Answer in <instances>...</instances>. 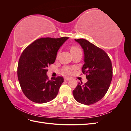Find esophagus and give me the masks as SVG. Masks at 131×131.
Segmentation results:
<instances>
[{
    "mask_svg": "<svg viewBox=\"0 0 131 131\" xmlns=\"http://www.w3.org/2000/svg\"><path fill=\"white\" fill-rule=\"evenodd\" d=\"M70 79H71V78H69V77H65L64 78V80H66V81H68V80H70Z\"/></svg>",
    "mask_w": 131,
    "mask_h": 131,
    "instance_id": "obj_1",
    "label": "esophagus"
}]
</instances>
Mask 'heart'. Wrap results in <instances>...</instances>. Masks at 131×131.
<instances>
[{"label": "heart", "mask_w": 131, "mask_h": 131, "mask_svg": "<svg viewBox=\"0 0 131 131\" xmlns=\"http://www.w3.org/2000/svg\"><path fill=\"white\" fill-rule=\"evenodd\" d=\"M81 50L78 47L76 46H73L71 47L70 48V51H71V53H75L77 52H78V51H80ZM64 72L67 73V74H69L70 73V69L69 68H66L64 69Z\"/></svg>", "instance_id": "b5f03b06"}]
</instances>
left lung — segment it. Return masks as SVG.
<instances>
[{"label":"left lung","mask_w":131,"mask_h":131,"mask_svg":"<svg viewBox=\"0 0 131 131\" xmlns=\"http://www.w3.org/2000/svg\"><path fill=\"white\" fill-rule=\"evenodd\" d=\"M84 51V64L82 71L88 82H79L73 91L75 100L81 104L90 105L97 102L108 91L113 78L112 64L104 51L84 39H75Z\"/></svg>","instance_id":"1"}]
</instances>
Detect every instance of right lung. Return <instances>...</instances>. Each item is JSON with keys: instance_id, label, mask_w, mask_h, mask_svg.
<instances>
[{"instance_id": "obj_1", "label": "right lung", "mask_w": 131, "mask_h": 131, "mask_svg": "<svg viewBox=\"0 0 131 131\" xmlns=\"http://www.w3.org/2000/svg\"><path fill=\"white\" fill-rule=\"evenodd\" d=\"M68 37L37 39L27 47L19 58L17 75L23 93L37 103H45L56 98L64 79L49 80L47 67L53 64L59 48Z\"/></svg>"}]
</instances>
